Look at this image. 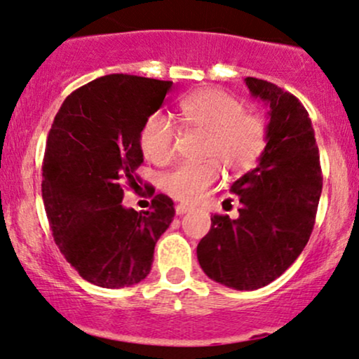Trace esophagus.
<instances>
[{
    "mask_svg": "<svg viewBox=\"0 0 359 359\" xmlns=\"http://www.w3.org/2000/svg\"><path fill=\"white\" fill-rule=\"evenodd\" d=\"M189 211H191V208H189V205H184V204H177L175 205V212L179 214V216H182V214L189 212Z\"/></svg>",
    "mask_w": 359,
    "mask_h": 359,
    "instance_id": "esophagus-1",
    "label": "esophagus"
}]
</instances>
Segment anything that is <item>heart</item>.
Returning <instances> with one entry per match:
<instances>
[{
	"mask_svg": "<svg viewBox=\"0 0 359 359\" xmlns=\"http://www.w3.org/2000/svg\"><path fill=\"white\" fill-rule=\"evenodd\" d=\"M187 128L204 135L201 158L184 163L162 177V189L184 204H194L219 177V165L228 174H245L257 165L266 147L269 123L258 113H246L240 100L221 89H203L180 101ZM177 131L163 113L150 114L140 130V150L150 162L163 165L174 156Z\"/></svg>",
	"mask_w": 359,
	"mask_h": 359,
	"instance_id": "obj_1",
	"label": "heart"
}]
</instances>
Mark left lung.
<instances>
[{
  "instance_id": "8db88e82",
  "label": "left lung",
  "mask_w": 359,
  "mask_h": 359,
  "mask_svg": "<svg viewBox=\"0 0 359 359\" xmlns=\"http://www.w3.org/2000/svg\"><path fill=\"white\" fill-rule=\"evenodd\" d=\"M251 96L270 106L269 138L258 165L231 185L241 208L214 214L197 245L201 269L214 282L257 290L285 271L306 248L323 191L319 148L307 109L294 94L246 77Z\"/></svg>"
}]
</instances>
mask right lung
<instances>
[{"label": "right lung", "instance_id": "1", "mask_svg": "<svg viewBox=\"0 0 359 359\" xmlns=\"http://www.w3.org/2000/svg\"><path fill=\"white\" fill-rule=\"evenodd\" d=\"M170 88L172 81L128 74L100 77L65 97L48 131L42 197L52 236L77 273L97 287L142 282L174 219L165 194L143 212L121 204L125 185L137 191L142 182L140 130Z\"/></svg>", "mask_w": 359, "mask_h": 359}]
</instances>
